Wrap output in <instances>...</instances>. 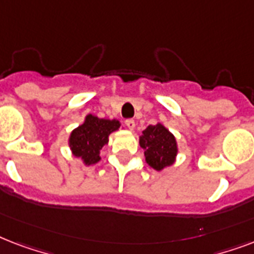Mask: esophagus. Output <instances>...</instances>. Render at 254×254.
Returning a JSON list of instances; mask_svg holds the SVG:
<instances>
[{"label": "esophagus", "mask_w": 254, "mask_h": 254, "mask_svg": "<svg viewBox=\"0 0 254 254\" xmlns=\"http://www.w3.org/2000/svg\"><path fill=\"white\" fill-rule=\"evenodd\" d=\"M125 125H127L129 130H134V127H135L134 120H131V119L127 120V121H125Z\"/></svg>", "instance_id": "34e87169"}]
</instances>
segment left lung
<instances>
[{"label":"left lung","instance_id":"obj_1","mask_svg":"<svg viewBox=\"0 0 254 254\" xmlns=\"http://www.w3.org/2000/svg\"><path fill=\"white\" fill-rule=\"evenodd\" d=\"M139 146L143 149L147 165L157 171L173 166L179 151L175 135L161 123L149 125L142 131Z\"/></svg>","mask_w":254,"mask_h":254}]
</instances>
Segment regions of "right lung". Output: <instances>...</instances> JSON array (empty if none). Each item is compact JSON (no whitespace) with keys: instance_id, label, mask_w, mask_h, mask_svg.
Returning a JSON list of instances; mask_svg holds the SVG:
<instances>
[{"instance_id":"add662e5","label":"right lung","mask_w":254,"mask_h":254,"mask_svg":"<svg viewBox=\"0 0 254 254\" xmlns=\"http://www.w3.org/2000/svg\"><path fill=\"white\" fill-rule=\"evenodd\" d=\"M121 127L119 120L99 119L95 115L85 116L83 124L75 127L68 137V146L73 157L80 158L85 166H93L101 161L100 150L109 142V135Z\"/></svg>"}]
</instances>
